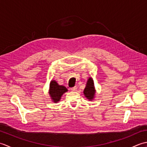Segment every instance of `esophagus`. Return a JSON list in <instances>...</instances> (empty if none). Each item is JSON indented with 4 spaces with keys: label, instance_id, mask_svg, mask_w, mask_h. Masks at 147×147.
Listing matches in <instances>:
<instances>
[{
    "label": "esophagus",
    "instance_id": "esophagus-1",
    "mask_svg": "<svg viewBox=\"0 0 147 147\" xmlns=\"http://www.w3.org/2000/svg\"><path fill=\"white\" fill-rule=\"evenodd\" d=\"M76 89H77V87L76 86H74V87H73V88H71V91H76Z\"/></svg>",
    "mask_w": 147,
    "mask_h": 147
}]
</instances>
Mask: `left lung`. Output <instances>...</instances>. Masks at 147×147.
<instances>
[{
    "label": "left lung",
    "mask_w": 147,
    "mask_h": 147,
    "mask_svg": "<svg viewBox=\"0 0 147 147\" xmlns=\"http://www.w3.org/2000/svg\"><path fill=\"white\" fill-rule=\"evenodd\" d=\"M83 93L84 94H85L86 97L89 100H92L93 98V97H94L95 90L93 81L91 78H90L87 81L86 85L85 90H84Z\"/></svg>",
    "instance_id": "1"
}]
</instances>
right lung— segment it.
<instances>
[{
    "instance_id": "right-lung-1",
    "label": "right lung",
    "mask_w": 147,
    "mask_h": 147,
    "mask_svg": "<svg viewBox=\"0 0 147 147\" xmlns=\"http://www.w3.org/2000/svg\"><path fill=\"white\" fill-rule=\"evenodd\" d=\"M67 91V90L65 86L59 85L55 81H52L50 84L49 93L54 102H57L60 100L62 94Z\"/></svg>"
}]
</instances>
